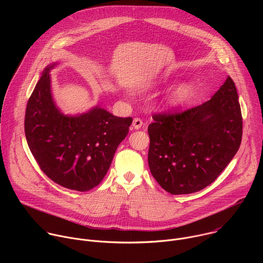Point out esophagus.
<instances>
[{"mask_svg": "<svg viewBox=\"0 0 263 263\" xmlns=\"http://www.w3.org/2000/svg\"><path fill=\"white\" fill-rule=\"evenodd\" d=\"M141 126H142V121H141L140 119L136 118V119L133 120V123H132V128H133V129L138 130V129L141 128Z\"/></svg>", "mask_w": 263, "mask_h": 263, "instance_id": "1", "label": "esophagus"}]
</instances>
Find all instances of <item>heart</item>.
Listing matches in <instances>:
<instances>
[{
    "instance_id": "obj_1",
    "label": "heart",
    "mask_w": 263,
    "mask_h": 263,
    "mask_svg": "<svg viewBox=\"0 0 263 263\" xmlns=\"http://www.w3.org/2000/svg\"><path fill=\"white\" fill-rule=\"evenodd\" d=\"M160 82H162V80H154V81L146 82L145 84L140 86L139 89L140 90L152 89L155 86H157ZM186 89H187L186 84H179L176 88H174L171 92H168L161 99L160 105L165 108H172V107L178 106L183 101V98L186 93Z\"/></svg>"
}]
</instances>
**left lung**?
<instances>
[{
	"instance_id": "obj_1",
	"label": "left lung",
	"mask_w": 263,
	"mask_h": 263,
	"mask_svg": "<svg viewBox=\"0 0 263 263\" xmlns=\"http://www.w3.org/2000/svg\"><path fill=\"white\" fill-rule=\"evenodd\" d=\"M153 119L147 128L148 167L172 195L205 189L233 159L241 142L240 105L229 76L204 104Z\"/></svg>"
}]
</instances>
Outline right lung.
Instances as JSON below:
<instances>
[{
  "mask_svg": "<svg viewBox=\"0 0 263 263\" xmlns=\"http://www.w3.org/2000/svg\"><path fill=\"white\" fill-rule=\"evenodd\" d=\"M48 65L27 105L25 134L42 171L65 189L87 192L105 177L132 118H118L99 105L64 115L57 106Z\"/></svg>",
  "mask_w": 263,
  "mask_h": 263,
  "instance_id": "1",
  "label": "right lung"
}]
</instances>
